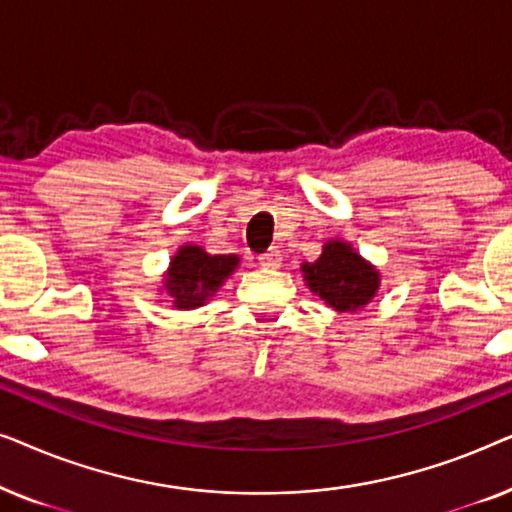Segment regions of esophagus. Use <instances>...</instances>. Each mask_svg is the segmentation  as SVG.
I'll list each match as a JSON object with an SVG mask.
<instances>
[{"label":"esophagus","instance_id":"34e87169","mask_svg":"<svg viewBox=\"0 0 512 512\" xmlns=\"http://www.w3.org/2000/svg\"><path fill=\"white\" fill-rule=\"evenodd\" d=\"M258 263H261L263 268L277 270L279 265H282V254H279V249H270V251H265V254L258 256Z\"/></svg>","mask_w":512,"mask_h":512}]
</instances>
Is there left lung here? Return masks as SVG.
<instances>
[{
  "instance_id": "1",
  "label": "left lung",
  "mask_w": 512,
  "mask_h": 512,
  "mask_svg": "<svg viewBox=\"0 0 512 512\" xmlns=\"http://www.w3.org/2000/svg\"><path fill=\"white\" fill-rule=\"evenodd\" d=\"M303 279L314 296L326 300L335 312L366 307L380 289V272L356 254L352 244L328 240L314 263H303Z\"/></svg>"
}]
</instances>
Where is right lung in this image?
<instances>
[{
	"instance_id": "add662e5",
	"label": "right lung",
	"mask_w": 512,
	"mask_h": 512,
	"mask_svg": "<svg viewBox=\"0 0 512 512\" xmlns=\"http://www.w3.org/2000/svg\"><path fill=\"white\" fill-rule=\"evenodd\" d=\"M237 265H240V256L235 254L212 256L202 247L184 244L172 256L163 286L177 310H195L219 291V286L233 275Z\"/></svg>"
}]
</instances>
